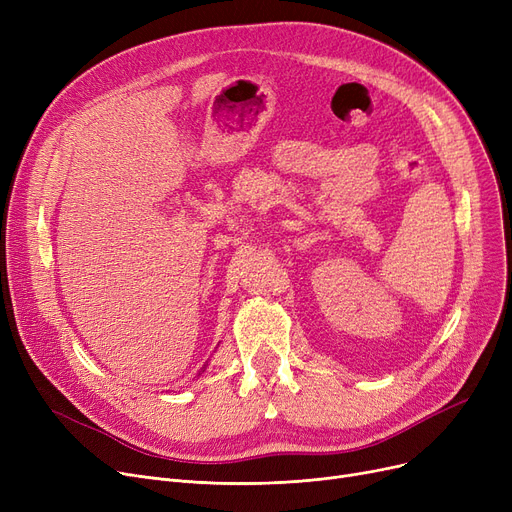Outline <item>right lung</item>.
<instances>
[{"label": "right lung", "instance_id": "add662e5", "mask_svg": "<svg viewBox=\"0 0 512 512\" xmlns=\"http://www.w3.org/2000/svg\"><path fill=\"white\" fill-rule=\"evenodd\" d=\"M203 371H205V367H203Z\"/></svg>", "mask_w": 512, "mask_h": 512}]
</instances>
